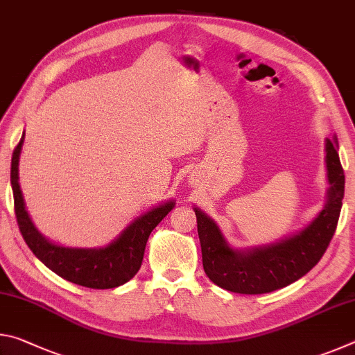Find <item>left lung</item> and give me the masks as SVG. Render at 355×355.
<instances>
[{"label":"left lung","instance_id":"left-lung-1","mask_svg":"<svg viewBox=\"0 0 355 355\" xmlns=\"http://www.w3.org/2000/svg\"><path fill=\"white\" fill-rule=\"evenodd\" d=\"M326 169L329 188L324 208L307 225L275 243L233 248L216 220L194 207L203 269L208 279L232 293L263 294L304 277L326 252L343 205L345 172L335 135L326 139Z\"/></svg>","mask_w":355,"mask_h":355}]
</instances>
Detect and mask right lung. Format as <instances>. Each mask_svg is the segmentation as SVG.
I'll list each match as a JSON object with an SVG mask.
<instances>
[{"label": "right lung", "instance_id": "obj_1", "mask_svg": "<svg viewBox=\"0 0 355 355\" xmlns=\"http://www.w3.org/2000/svg\"><path fill=\"white\" fill-rule=\"evenodd\" d=\"M23 142H25V131L12 155L10 184L14 192L17 222L28 248L48 269L71 284L94 288V290H110L127 284L139 271L150 233L173 209L175 200L159 203L137 216L119 233L117 238L103 248H67L53 243L34 225L23 199L19 183Z\"/></svg>", "mask_w": 355, "mask_h": 355}]
</instances>
